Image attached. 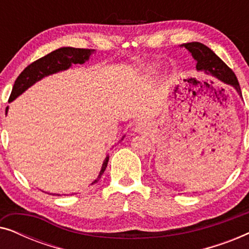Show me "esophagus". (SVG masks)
Listing matches in <instances>:
<instances>
[{"label": "esophagus", "instance_id": "obj_1", "mask_svg": "<svg viewBox=\"0 0 249 249\" xmlns=\"http://www.w3.org/2000/svg\"><path fill=\"white\" fill-rule=\"evenodd\" d=\"M149 129H151V124H149L147 121H141L135 125V131L138 132V134L148 131Z\"/></svg>", "mask_w": 249, "mask_h": 249}]
</instances>
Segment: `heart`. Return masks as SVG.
Instances as JSON below:
<instances>
[{
  "mask_svg": "<svg viewBox=\"0 0 249 249\" xmlns=\"http://www.w3.org/2000/svg\"><path fill=\"white\" fill-rule=\"evenodd\" d=\"M146 71H147L148 76H154V74L158 73V64H151Z\"/></svg>",
  "mask_w": 249,
  "mask_h": 249,
  "instance_id": "1",
  "label": "heart"
}]
</instances>
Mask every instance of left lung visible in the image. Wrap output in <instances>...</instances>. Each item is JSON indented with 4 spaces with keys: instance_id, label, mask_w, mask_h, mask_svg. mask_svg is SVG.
<instances>
[{
    "instance_id": "left-lung-1",
    "label": "left lung",
    "mask_w": 249,
    "mask_h": 249,
    "mask_svg": "<svg viewBox=\"0 0 249 249\" xmlns=\"http://www.w3.org/2000/svg\"><path fill=\"white\" fill-rule=\"evenodd\" d=\"M180 47H185L188 52L192 54L194 60L196 61V70L203 71L206 76L214 77L215 79L220 80L221 83L229 85L237 91V94L241 96V90L239 83L236 74L233 71L213 52L212 50L209 49L206 45L202 43L193 42L186 43L180 45Z\"/></svg>"
}]
</instances>
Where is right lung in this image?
Returning <instances> with one entry per match:
<instances>
[{
    "label": "right lung",
    "instance_id": "right-lung-1",
    "mask_svg": "<svg viewBox=\"0 0 249 249\" xmlns=\"http://www.w3.org/2000/svg\"><path fill=\"white\" fill-rule=\"evenodd\" d=\"M94 50L74 49V47H60V49L53 51V52L47 54V55L40 57L39 60L29 64L19 74V77L17 78L15 85H13L11 95H10L9 102L15 101L17 97L20 96L22 93H25L29 87H32L37 81L42 80L43 78L51 76V74L61 72V71L68 70L69 68H71L72 64H84L86 61L89 60L90 55L94 54ZM8 110L9 107H6L5 113H8ZM124 138V136H122L120 142ZM107 162L108 156L107 155V158L103 161V164H102L101 171L98 173L97 178L90 185H95L101 179L102 175H103L105 169H107ZM52 195L61 196L60 194H52Z\"/></svg>",
    "mask_w": 249,
    "mask_h": 249
}]
</instances>
